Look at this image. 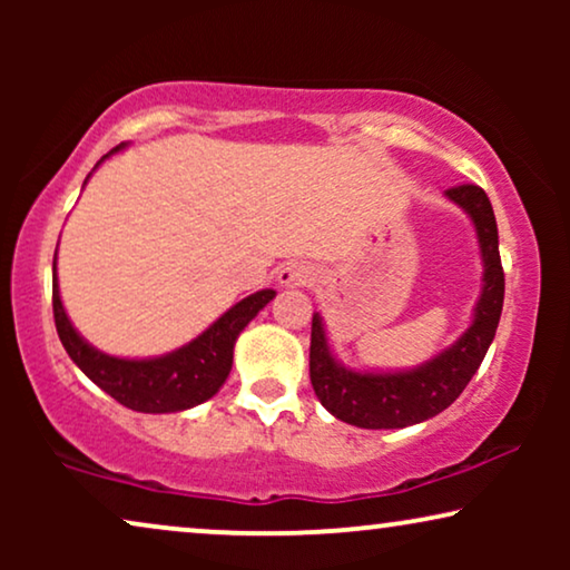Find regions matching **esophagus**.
<instances>
[{
    "label": "esophagus",
    "instance_id": "1",
    "mask_svg": "<svg viewBox=\"0 0 570 570\" xmlns=\"http://www.w3.org/2000/svg\"><path fill=\"white\" fill-rule=\"evenodd\" d=\"M277 283L283 287H301L311 283V267L303 262H287L277 272Z\"/></svg>",
    "mask_w": 570,
    "mask_h": 570
}]
</instances>
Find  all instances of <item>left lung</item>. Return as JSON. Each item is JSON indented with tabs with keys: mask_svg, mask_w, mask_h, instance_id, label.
<instances>
[{
	"mask_svg": "<svg viewBox=\"0 0 570 570\" xmlns=\"http://www.w3.org/2000/svg\"><path fill=\"white\" fill-rule=\"evenodd\" d=\"M446 199L464 209L478 233L482 256V287L474 303L472 324L454 345L431 361L402 371H355L332 353L322 316L311 322V384L318 402L342 423L381 431L407 428L431 420L449 407L478 373L503 311V267L498 254V225L488 194L474 184L446 189Z\"/></svg>",
	"mask_w": 570,
	"mask_h": 570,
	"instance_id": "1",
	"label": "left lung"
}]
</instances>
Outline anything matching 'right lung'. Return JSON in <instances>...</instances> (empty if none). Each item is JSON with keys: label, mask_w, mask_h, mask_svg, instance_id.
Masks as SVG:
<instances>
[{"label": "right lung", "mask_w": 570, "mask_h": 570, "mask_svg": "<svg viewBox=\"0 0 570 570\" xmlns=\"http://www.w3.org/2000/svg\"><path fill=\"white\" fill-rule=\"evenodd\" d=\"M124 147H127L124 142L114 147L96 163V168L114 153H121ZM275 295L277 293L269 287L252 293L225 311L199 337L186 342L178 350H170L166 355L116 357L92 347L69 322L67 311L61 306L57 254H53V322H57L59 340L67 355L92 384L111 394L116 402H121L129 410L150 412V415L191 410L220 392L233 368V347H236L238 334Z\"/></svg>", "instance_id": "right-lung-1"}]
</instances>
